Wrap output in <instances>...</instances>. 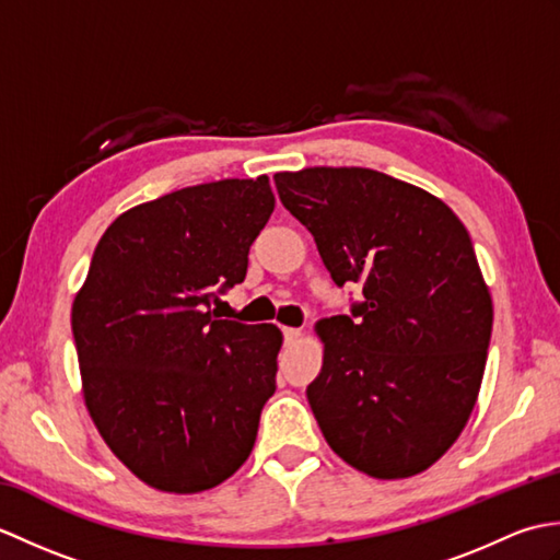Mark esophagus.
Returning a JSON list of instances; mask_svg holds the SVG:
<instances>
[{
	"mask_svg": "<svg viewBox=\"0 0 560 560\" xmlns=\"http://www.w3.org/2000/svg\"><path fill=\"white\" fill-rule=\"evenodd\" d=\"M301 335H303L301 329H295V327H283V339H287L289 343L299 341V339H301Z\"/></svg>",
	"mask_w": 560,
	"mask_h": 560,
	"instance_id": "34e87169",
	"label": "esophagus"
}]
</instances>
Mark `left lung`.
Listing matches in <instances>:
<instances>
[{
  "label": "left lung",
  "instance_id": "obj_1",
  "mask_svg": "<svg viewBox=\"0 0 560 560\" xmlns=\"http://www.w3.org/2000/svg\"><path fill=\"white\" fill-rule=\"evenodd\" d=\"M337 287L363 303L319 319L323 371L305 395L329 447L373 479L435 464L479 397L493 303L445 201L371 168L273 175Z\"/></svg>",
  "mask_w": 560,
  "mask_h": 560
}]
</instances>
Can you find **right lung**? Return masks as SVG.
I'll return each instance as SVG.
<instances>
[{
	"mask_svg": "<svg viewBox=\"0 0 560 560\" xmlns=\"http://www.w3.org/2000/svg\"><path fill=\"white\" fill-rule=\"evenodd\" d=\"M271 211L267 175L231 177L120 213L96 245L71 305L83 401L151 489H213L253 452L283 337L211 303L245 279Z\"/></svg>",
	"mask_w": 560,
	"mask_h": 560,
	"instance_id": "add662e5",
	"label": "right lung"
}]
</instances>
